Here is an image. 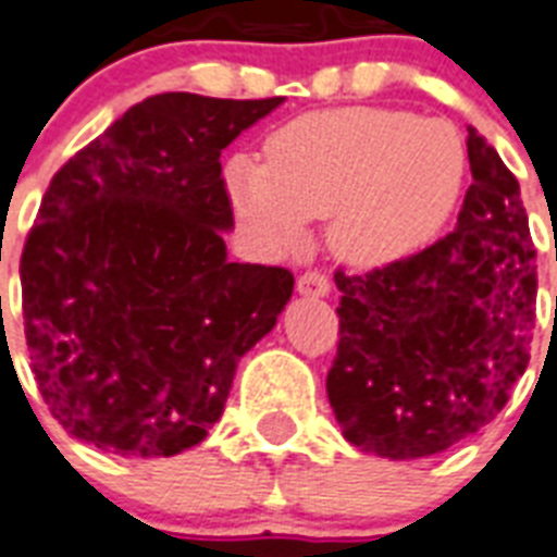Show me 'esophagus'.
<instances>
[{
    "instance_id": "34e87169",
    "label": "esophagus",
    "mask_w": 557,
    "mask_h": 557,
    "mask_svg": "<svg viewBox=\"0 0 557 557\" xmlns=\"http://www.w3.org/2000/svg\"><path fill=\"white\" fill-rule=\"evenodd\" d=\"M297 292L311 294V297H325V294L332 292V283L320 271H302L300 277H297Z\"/></svg>"
}]
</instances>
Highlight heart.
<instances>
[{
    "mask_svg": "<svg viewBox=\"0 0 557 557\" xmlns=\"http://www.w3.org/2000/svg\"><path fill=\"white\" fill-rule=\"evenodd\" d=\"M467 157L443 122L388 108H341L288 122L269 157L228 162L246 223L277 246L306 220L332 216V248L360 265L404 260L441 232L458 202Z\"/></svg>",
    "mask_w": 557,
    "mask_h": 557,
    "instance_id": "obj_1",
    "label": "heart"
}]
</instances>
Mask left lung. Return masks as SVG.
Instances as JSON below:
<instances>
[{
  "label": "left lung",
  "mask_w": 557,
  "mask_h": 557,
  "mask_svg": "<svg viewBox=\"0 0 557 557\" xmlns=\"http://www.w3.org/2000/svg\"><path fill=\"white\" fill-rule=\"evenodd\" d=\"M467 151L455 232L383 269L334 271L341 341L325 392L346 441L381 458L474 435L527 372L537 274L521 185L474 128Z\"/></svg>",
  "instance_id": "left-lung-1"
}]
</instances>
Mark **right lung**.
Here are the masks:
<instances>
[{
	"mask_svg": "<svg viewBox=\"0 0 557 557\" xmlns=\"http://www.w3.org/2000/svg\"><path fill=\"white\" fill-rule=\"evenodd\" d=\"M283 102L157 94L53 174L22 248L25 343L71 435L128 458L191 449L294 274L228 263L220 153Z\"/></svg>",
	"mask_w": 557,
	"mask_h": 557,
	"instance_id": "1",
	"label": "right lung"
}]
</instances>
